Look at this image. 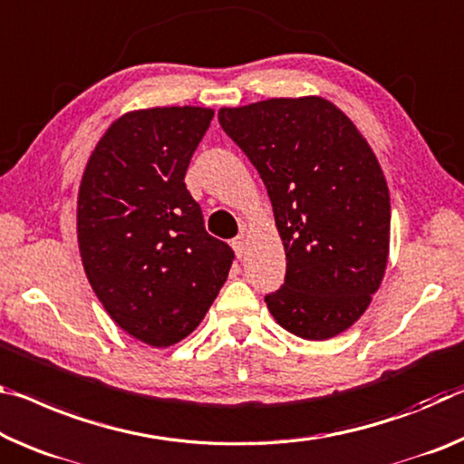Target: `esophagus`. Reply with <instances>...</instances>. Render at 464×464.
<instances>
[{
  "label": "esophagus",
  "instance_id": "esophagus-1",
  "mask_svg": "<svg viewBox=\"0 0 464 464\" xmlns=\"http://www.w3.org/2000/svg\"><path fill=\"white\" fill-rule=\"evenodd\" d=\"M231 246H233V249H235V254H237L239 258H241V256L246 254V237H244V235H239V237H235V239L231 241Z\"/></svg>",
  "mask_w": 464,
  "mask_h": 464
}]
</instances>
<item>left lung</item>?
<instances>
[{"mask_svg": "<svg viewBox=\"0 0 464 464\" xmlns=\"http://www.w3.org/2000/svg\"><path fill=\"white\" fill-rule=\"evenodd\" d=\"M218 123L268 189L286 275L266 305L285 330L326 341L362 318L384 278L391 194L362 131L322 97L223 107Z\"/></svg>", "mask_w": 464, "mask_h": 464, "instance_id": "obj_1", "label": "left lung"}]
</instances>
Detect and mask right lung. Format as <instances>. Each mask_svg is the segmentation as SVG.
<instances>
[{"label":"right lung","mask_w":464,"mask_h":464,"mask_svg":"<svg viewBox=\"0 0 464 464\" xmlns=\"http://www.w3.org/2000/svg\"><path fill=\"white\" fill-rule=\"evenodd\" d=\"M215 111L152 107L115 120L88 159L78 192V247L111 320L150 347H171L204 320L233 249L204 229L186 188Z\"/></svg>","instance_id":"right-lung-1"}]
</instances>
